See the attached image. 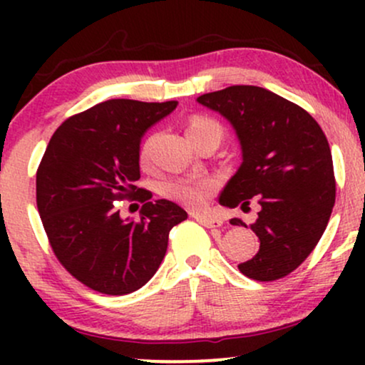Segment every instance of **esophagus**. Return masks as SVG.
Wrapping results in <instances>:
<instances>
[{"label": "esophagus", "mask_w": 365, "mask_h": 365, "mask_svg": "<svg viewBox=\"0 0 365 365\" xmlns=\"http://www.w3.org/2000/svg\"><path fill=\"white\" fill-rule=\"evenodd\" d=\"M192 217H194L197 223H200L202 226H206V228H220V226L223 225V220H221V217H216V216L192 215Z\"/></svg>", "instance_id": "obj_1"}]
</instances>
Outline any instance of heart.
<instances>
[{
    "label": "heart",
    "mask_w": 365,
    "mask_h": 365,
    "mask_svg": "<svg viewBox=\"0 0 365 365\" xmlns=\"http://www.w3.org/2000/svg\"><path fill=\"white\" fill-rule=\"evenodd\" d=\"M187 133L190 140L200 139L206 135H215L221 140L223 137V125L220 121L206 115H192L187 125ZM153 142L149 139L140 149V165H150V153H153ZM163 195L171 200L183 204L190 209H199L207 202L209 197L215 192V182L207 177H175L166 180L161 185Z\"/></svg>",
    "instance_id": "b5f03b06"
}]
</instances>
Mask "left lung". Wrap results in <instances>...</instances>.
I'll use <instances>...</instances> for the list:
<instances>
[{
  "instance_id": "obj_1",
  "label": "left lung",
  "mask_w": 365,
  "mask_h": 365,
  "mask_svg": "<svg viewBox=\"0 0 365 365\" xmlns=\"http://www.w3.org/2000/svg\"><path fill=\"white\" fill-rule=\"evenodd\" d=\"M197 101L232 121L242 166L220 195L226 207L261 211L250 225L259 252L238 269L255 282L284 278L316 249L336 197L333 158L324 132L299 104L255 86H232ZM230 223L245 226L242 217Z\"/></svg>"
}]
</instances>
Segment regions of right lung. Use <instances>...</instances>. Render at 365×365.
Masks as SVG:
<instances>
[{
	"label": "right lung",
	"instance_id": "right-lung-1",
	"mask_svg": "<svg viewBox=\"0 0 365 365\" xmlns=\"http://www.w3.org/2000/svg\"><path fill=\"white\" fill-rule=\"evenodd\" d=\"M177 101L110 99L66 118L53 133L36 173V202L60 264L91 290L127 295L153 278L168 249L170 230L187 212L166 199L150 200L140 178L142 133ZM143 204L123 222L118 200Z\"/></svg>",
	"mask_w": 365,
	"mask_h": 365
}]
</instances>
